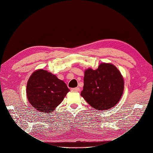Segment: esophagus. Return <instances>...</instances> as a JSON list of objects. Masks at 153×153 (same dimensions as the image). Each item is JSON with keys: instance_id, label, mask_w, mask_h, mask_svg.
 <instances>
[{"instance_id": "34e87169", "label": "esophagus", "mask_w": 153, "mask_h": 153, "mask_svg": "<svg viewBox=\"0 0 153 153\" xmlns=\"http://www.w3.org/2000/svg\"><path fill=\"white\" fill-rule=\"evenodd\" d=\"M71 91H74V92H79L80 91V89L79 87H75V88H73V89H71Z\"/></svg>"}]
</instances>
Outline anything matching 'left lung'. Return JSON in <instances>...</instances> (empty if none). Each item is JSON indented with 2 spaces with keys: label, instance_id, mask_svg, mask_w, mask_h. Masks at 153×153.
I'll use <instances>...</instances> for the list:
<instances>
[{
  "label": "left lung",
  "instance_id": "obj_1",
  "mask_svg": "<svg viewBox=\"0 0 153 153\" xmlns=\"http://www.w3.org/2000/svg\"><path fill=\"white\" fill-rule=\"evenodd\" d=\"M81 96L92 107L106 110L118 103L124 83L119 69L111 63H101L98 69L85 70Z\"/></svg>",
  "mask_w": 153,
  "mask_h": 153
}]
</instances>
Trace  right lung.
I'll list each match as a JSON object with an SVG mask.
<instances>
[{"label":"right lung","instance_id":"right-lung-1","mask_svg":"<svg viewBox=\"0 0 153 153\" xmlns=\"http://www.w3.org/2000/svg\"><path fill=\"white\" fill-rule=\"evenodd\" d=\"M69 91L66 84L56 75L40 69L32 73L27 84V98L39 112L50 114Z\"/></svg>","mask_w":153,"mask_h":153}]
</instances>
